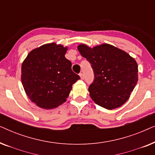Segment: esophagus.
Listing matches in <instances>:
<instances>
[{
  "label": "esophagus",
  "mask_w": 155,
  "mask_h": 155,
  "mask_svg": "<svg viewBox=\"0 0 155 155\" xmlns=\"http://www.w3.org/2000/svg\"><path fill=\"white\" fill-rule=\"evenodd\" d=\"M80 77L81 78L82 80H84V74L83 73H80Z\"/></svg>",
  "instance_id": "1"
}]
</instances>
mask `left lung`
I'll return each instance as SVG.
<instances>
[{
	"mask_svg": "<svg viewBox=\"0 0 155 155\" xmlns=\"http://www.w3.org/2000/svg\"><path fill=\"white\" fill-rule=\"evenodd\" d=\"M78 51L91 64L94 78L89 87L92 100L107 109L124 104L137 82V64L126 52L104 44L89 48L84 44Z\"/></svg>",
	"mask_w": 155,
	"mask_h": 155,
	"instance_id": "left-lung-1",
	"label": "left lung"
}]
</instances>
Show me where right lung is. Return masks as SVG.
<instances>
[{"label": "right lung", "instance_id": "1", "mask_svg": "<svg viewBox=\"0 0 155 155\" xmlns=\"http://www.w3.org/2000/svg\"><path fill=\"white\" fill-rule=\"evenodd\" d=\"M67 47L51 43L31 51L22 65V82L31 101L43 109L61 105L80 79L65 57Z\"/></svg>", "mask_w": 155, "mask_h": 155}]
</instances>
